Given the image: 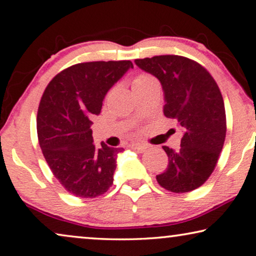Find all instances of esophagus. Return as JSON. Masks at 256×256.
<instances>
[{"instance_id":"esophagus-1","label":"esophagus","mask_w":256,"mask_h":256,"mask_svg":"<svg viewBox=\"0 0 256 256\" xmlns=\"http://www.w3.org/2000/svg\"><path fill=\"white\" fill-rule=\"evenodd\" d=\"M131 148L134 149V150H138L139 152H144V150L148 148V146L146 144H132Z\"/></svg>"}]
</instances>
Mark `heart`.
I'll return each instance as SVG.
<instances>
[{"mask_svg": "<svg viewBox=\"0 0 256 256\" xmlns=\"http://www.w3.org/2000/svg\"><path fill=\"white\" fill-rule=\"evenodd\" d=\"M152 80H156V78L152 75L149 74H139L136 75L134 78L132 80V86L133 88H140V86H144V85L148 84L150 82H152Z\"/></svg>", "mask_w": 256, "mask_h": 256, "instance_id": "obj_1", "label": "heart"}]
</instances>
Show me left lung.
<instances>
[{"mask_svg": "<svg viewBox=\"0 0 256 256\" xmlns=\"http://www.w3.org/2000/svg\"><path fill=\"white\" fill-rule=\"evenodd\" d=\"M134 62L160 80L164 115L184 132L179 150L163 146L168 165L156 180L176 194L197 189L213 173L224 144L226 118L220 88L205 67L186 56H155Z\"/></svg>", "mask_w": 256, "mask_h": 256, "instance_id": "8db88e82", "label": "left lung"}]
</instances>
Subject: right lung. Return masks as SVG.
Here are the masks:
<instances>
[{
	"instance_id": "right-lung-1",
	"label": "right lung",
	"mask_w": 256,
	"mask_h": 256,
	"mask_svg": "<svg viewBox=\"0 0 256 256\" xmlns=\"http://www.w3.org/2000/svg\"><path fill=\"white\" fill-rule=\"evenodd\" d=\"M128 68L130 60L72 64L50 80L38 110V136L43 156L68 192L94 198L112 184L117 154L123 148L93 144L91 118Z\"/></svg>"
}]
</instances>
